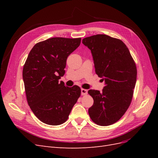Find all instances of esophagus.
Here are the masks:
<instances>
[{
	"label": "esophagus",
	"mask_w": 158,
	"mask_h": 158,
	"mask_svg": "<svg viewBox=\"0 0 158 158\" xmlns=\"http://www.w3.org/2000/svg\"><path fill=\"white\" fill-rule=\"evenodd\" d=\"M81 94H82V95H87L88 94V90L82 88V89H81Z\"/></svg>",
	"instance_id": "esophagus-1"
}]
</instances>
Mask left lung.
Here are the masks:
<instances>
[{"instance_id":"obj_1","label":"left lung","mask_w":158,"mask_h":158,"mask_svg":"<svg viewBox=\"0 0 158 158\" xmlns=\"http://www.w3.org/2000/svg\"><path fill=\"white\" fill-rule=\"evenodd\" d=\"M82 43L92 52L95 73L105 81L102 92L88 91L94 99L89 115L98 125H113L131 103L137 76L135 62L127 45L117 38L97 34L84 38Z\"/></svg>"}]
</instances>
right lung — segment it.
I'll return each instance as SVG.
<instances>
[{"label":"right lung","instance_id":"right-lung-1","mask_svg":"<svg viewBox=\"0 0 158 158\" xmlns=\"http://www.w3.org/2000/svg\"><path fill=\"white\" fill-rule=\"evenodd\" d=\"M81 38L52 37L36 44L23 68L27 102L35 115L47 125H60L67 121L81 89L69 88L63 82L68 56L80 45Z\"/></svg>","mask_w":158,"mask_h":158}]
</instances>
